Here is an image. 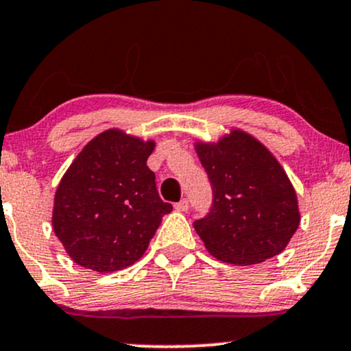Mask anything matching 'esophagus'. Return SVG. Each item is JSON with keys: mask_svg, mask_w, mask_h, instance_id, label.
<instances>
[{"mask_svg": "<svg viewBox=\"0 0 351 351\" xmlns=\"http://www.w3.org/2000/svg\"><path fill=\"white\" fill-rule=\"evenodd\" d=\"M188 208H189V201H188L186 198H183V199L180 201V203H176V204H175V209H176V211H181V213L188 211Z\"/></svg>", "mask_w": 351, "mask_h": 351, "instance_id": "obj_1", "label": "esophagus"}]
</instances>
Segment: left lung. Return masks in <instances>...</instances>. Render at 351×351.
<instances>
[{
	"instance_id": "1",
	"label": "left lung",
	"mask_w": 351,
	"mask_h": 351,
	"mask_svg": "<svg viewBox=\"0 0 351 351\" xmlns=\"http://www.w3.org/2000/svg\"><path fill=\"white\" fill-rule=\"evenodd\" d=\"M195 150L213 188L211 211L195 221L211 256L223 263H264L285 249L300 224L299 203L287 173L252 135L234 128Z\"/></svg>"
}]
</instances>
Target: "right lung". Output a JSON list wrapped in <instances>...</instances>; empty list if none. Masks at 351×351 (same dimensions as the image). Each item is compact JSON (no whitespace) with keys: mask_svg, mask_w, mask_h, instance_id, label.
<instances>
[{"mask_svg":"<svg viewBox=\"0 0 351 351\" xmlns=\"http://www.w3.org/2000/svg\"><path fill=\"white\" fill-rule=\"evenodd\" d=\"M153 140L119 128L92 138L64 173L54 196L52 228L75 264L115 272L147 251L162 217L171 211L147 167Z\"/></svg>","mask_w":351,"mask_h":351,"instance_id":"1","label":"right lung"}]
</instances>
